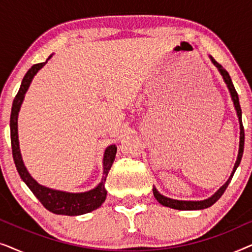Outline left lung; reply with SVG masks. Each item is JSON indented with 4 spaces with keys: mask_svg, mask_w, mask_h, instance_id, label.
Returning a JSON list of instances; mask_svg holds the SVG:
<instances>
[{
    "mask_svg": "<svg viewBox=\"0 0 252 252\" xmlns=\"http://www.w3.org/2000/svg\"><path fill=\"white\" fill-rule=\"evenodd\" d=\"M210 60L212 61V63L215 64L217 67H218V71L220 72V74L222 75L223 80H225L227 87H228V91L230 93V96H232V99H233L234 106H235L237 117H239V123H240L239 155H237V158H236L235 165H234L232 174H230V177H229L228 180L226 181V184L223 185L222 187H220L218 189V191H217L215 195H212L211 197H209L208 199H204V201H178V199H172V198L165 197V196L161 195L160 192L157 190L156 187H155V186H154L153 191H154L155 198H156L157 201L159 202L161 205L167 206V208H172V209H175V210H203V209L210 208V206L215 204V203L218 201L220 197H221L223 192H225L226 188L228 187L229 182H230V180H232L234 173H235L237 166H239L240 163H241V159H242L243 149H244V128H243V124H242V110H241V106H240L239 95H237V93L235 91V87H234V85H233V82H232V79H230L228 72H227L225 68H223L221 65H220L218 62H217L212 56H210Z\"/></svg>",
    "mask_w": 252,
    "mask_h": 252,
    "instance_id": "8db88e82",
    "label": "left lung"
}]
</instances>
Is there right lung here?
I'll list each match as a JSON object with an SVG mask.
<instances>
[{"label":"right lung","instance_id":"add662e5","mask_svg":"<svg viewBox=\"0 0 252 252\" xmlns=\"http://www.w3.org/2000/svg\"><path fill=\"white\" fill-rule=\"evenodd\" d=\"M53 55L48 57L51 58ZM47 60V61H48ZM39 63L33 65L32 67L27 71L24 77L22 85L18 93H17L15 99L12 103L11 116H10V136H11V148H12V157L15 160L16 168L22 178V180L27 185L34 196L39 199L44 208L49 210L55 215H64V216H80L85 213L92 212L99 208L106 198V189L104 187L106 177L110 168L112 166L113 160H115L117 147L111 144L106 148L104 151V157H103V177L99 184L92 190L85 192H66L61 190H55V189L44 187V186L37 184L34 179L31 177L29 171L26 170L24 165L22 154L19 149L18 141V112L22 106V103L25 97V94L29 89L31 82H32L34 75L37 73L40 68L44 66L47 63Z\"/></svg>","mask_w":252,"mask_h":252}]
</instances>
